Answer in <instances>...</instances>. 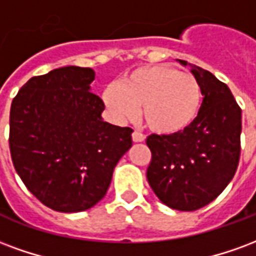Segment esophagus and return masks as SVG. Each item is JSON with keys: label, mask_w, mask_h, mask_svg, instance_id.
I'll return each instance as SVG.
<instances>
[{"label": "esophagus", "mask_w": 256, "mask_h": 256, "mask_svg": "<svg viewBox=\"0 0 256 256\" xmlns=\"http://www.w3.org/2000/svg\"><path fill=\"white\" fill-rule=\"evenodd\" d=\"M132 138H133L134 142H142V141H145V136L144 134L138 133V132H134V133L132 134Z\"/></svg>", "instance_id": "34e87169"}]
</instances>
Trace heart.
<instances>
[{
    "mask_svg": "<svg viewBox=\"0 0 256 256\" xmlns=\"http://www.w3.org/2000/svg\"><path fill=\"white\" fill-rule=\"evenodd\" d=\"M202 88L190 74L170 66H146L124 75L120 84H108L102 101L118 122L134 119L137 112L154 133H182L202 110Z\"/></svg>",
    "mask_w": 256,
    "mask_h": 256,
    "instance_id": "obj_1",
    "label": "heart"
}]
</instances>
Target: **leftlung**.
Masks as SVG:
<instances>
[{"instance_id": "left-lung-1", "label": "left lung", "mask_w": 256, "mask_h": 256, "mask_svg": "<svg viewBox=\"0 0 256 256\" xmlns=\"http://www.w3.org/2000/svg\"><path fill=\"white\" fill-rule=\"evenodd\" d=\"M189 66L202 88L198 119L182 133L152 134L146 178L162 203L178 211H194L211 203L228 186L238 166L242 110L230 89L202 67Z\"/></svg>"}]
</instances>
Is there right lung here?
<instances>
[{"instance_id": "right-lung-1", "label": "right lung", "mask_w": 256, "mask_h": 256, "mask_svg": "<svg viewBox=\"0 0 256 256\" xmlns=\"http://www.w3.org/2000/svg\"><path fill=\"white\" fill-rule=\"evenodd\" d=\"M96 72L76 66L31 78L12 101L10 156L22 181L41 203L60 212L92 208L132 148L130 128L106 122L92 93Z\"/></svg>"}]
</instances>
